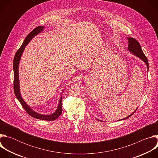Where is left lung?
Segmentation results:
<instances>
[{"mask_svg": "<svg viewBox=\"0 0 158 158\" xmlns=\"http://www.w3.org/2000/svg\"><path fill=\"white\" fill-rule=\"evenodd\" d=\"M127 39H128V42H129V45H128V50H129V51L130 52H131L132 54H133L134 55L137 56L138 57H139L143 61H144L146 63V66L148 67V70L149 69L148 60L147 57H146V56L144 55V54L143 53V51L141 49V47L140 44L136 39H135L134 38L127 37ZM137 109H136V110H137ZM135 111H136V110H135ZM135 111L133 112V113H132L131 115H129L127 118L122 119L121 120H124V119H127L128 118L131 116L134 113ZM99 121H101V120H99Z\"/></svg>", "mask_w": 158, "mask_h": 158, "instance_id": "8db88e82", "label": "left lung"}]
</instances>
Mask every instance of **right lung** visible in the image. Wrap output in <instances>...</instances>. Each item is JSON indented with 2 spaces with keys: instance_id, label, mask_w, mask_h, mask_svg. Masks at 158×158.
I'll return each instance as SVG.
<instances>
[{
  "instance_id": "right-lung-1",
  "label": "right lung",
  "mask_w": 158,
  "mask_h": 158,
  "mask_svg": "<svg viewBox=\"0 0 158 158\" xmlns=\"http://www.w3.org/2000/svg\"><path fill=\"white\" fill-rule=\"evenodd\" d=\"M45 27L44 26H38L36 28H35L32 31H31L29 35L26 37L24 42L22 43V46L19 49V50L17 51V52L15 54L14 62H13V68H14V91L15 95L20 103L22 104V107L26 110V111L27 112V114H29L32 118H34L35 119H41V120H46V121H54L57 118L59 117V116L62 114V97H60V99L59 100V102L58 104V106L57 107L56 110L54 112V113L51 114L45 115V114H41L38 113V112L33 110L24 101V100L22 99L20 92V86H19V64L20 62V60L22 56V53H23L26 46L28 44V43L31 40V39L35 35H37L38 34H39L40 32H42Z\"/></svg>"
}]
</instances>
